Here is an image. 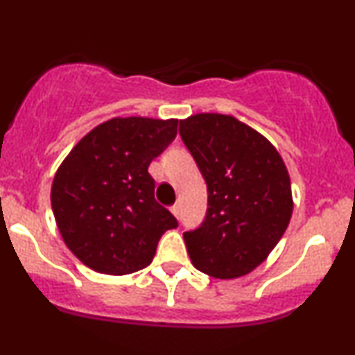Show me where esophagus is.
Returning <instances> with one entry per match:
<instances>
[{"label":"esophagus","instance_id":"obj_1","mask_svg":"<svg viewBox=\"0 0 355 355\" xmlns=\"http://www.w3.org/2000/svg\"><path fill=\"white\" fill-rule=\"evenodd\" d=\"M170 211L175 218H180V206H178V204H173V206L170 207Z\"/></svg>","mask_w":355,"mask_h":355}]
</instances>
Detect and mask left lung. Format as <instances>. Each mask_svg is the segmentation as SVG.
<instances>
[{
    "mask_svg": "<svg viewBox=\"0 0 355 355\" xmlns=\"http://www.w3.org/2000/svg\"><path fill=\"white\" fill-rule=\"evenodd\" d=\"M178 132L207 184L206 218L184 233L192 266L216 279L250 274L279 243L293 214L281 155L231 115H192L180 121Z\"/></svg>",
    "mask_w": 355,
    "mask_h": 355,
    "instance_id": "1",
    "label": "left lung"
}]
</instances>
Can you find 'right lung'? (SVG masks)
<instances>
[{"label":"right lung","mask_w":355,"mask_h":355,"mask_svg":"<svg viewBox=\"0 0 355 355\" xmlns=\"http://www.w3.org/2000/svg\"><path fill=\"white\" fill-rule=\"evenodd\" d=\"M177 119H112L80 141L59 170L51 204L71 252L96 272L125 275L151 263L178 221L155 199L148 166L177 136Z\"/></svg>","instance_id":"right-lung-1"}]
</instances>
